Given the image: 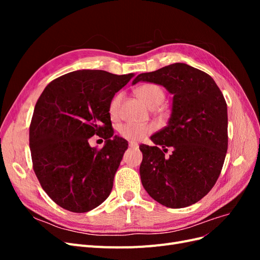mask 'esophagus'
<instances>
[{
    "instance_id": "esophagus-1",
    "label": "esophagus",
    "mask_w": 260,
    "mask_h": 260,
    "mask_svg": "<svg viewBox=\"0 0 260 260\" xmlns=\"http://www.w3.org/2000/svg\"><path fill=\"white\" fill-rule=\"evenodd\" d=\"M129 146L133 147V148H138L139 144L137 142H133V141H131V142H129Z\"/></svg>"
}]
</instances>
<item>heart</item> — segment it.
Returning <instances> with one entry per match:
<instances>
[{
    "label": "heart",
    "instance_id": "obj_1",
    "mask_svg": "<svg viewBox=\"0 0 260 260\" xmlns=\"http://www.w3.org/2000/svg\"><path fill=\"white\" fill-rule=\"evenodd\" d=\"M137 95L149 108L159 106L165 100L164 90L159 85L154 84V83H145L139 86L137 89ZM120 101H121V94H118V95H116L111 102V105H109V114H111L113 118H116L118 116ZM152 130L153 128L151 125L128 122L121 125L119 132L124 139H128L131 141H138V140L143 139L147 133H149Z\"/></svg>",
    "mask_w": 260,
    "mask_h": 260
}]
</instances>
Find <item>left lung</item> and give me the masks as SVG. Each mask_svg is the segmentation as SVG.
I'll return each instance as SVG.
<instances>
[{"label":"left lung","instance_id":"left-lung-1","mask_svg":"<svg viewBox=\"0 0 260 260\" xmlns=\"http://www.w3.org/2000/svg\"><path fill=\"white\" fill-rule=\"evenodd\" d=\"M164 86L174 95L167 125L140 145L142 185L169 208L198 203L215 185L228 149V108L212 78L183 62L138 75L132 81ZM168 147L173 153L164 156Z\"/></svg>","mask_w":260,"mask_h":260}]
</instances>
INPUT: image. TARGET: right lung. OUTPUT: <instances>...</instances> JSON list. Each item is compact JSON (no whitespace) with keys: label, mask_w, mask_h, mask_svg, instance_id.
<instances>
[{"label":"right lung","mask_w":260,"mask_h":260,"mask_svg":"<svg viewBox=\"0 0 260 260\" xmlns=\"http://www.w3.org/2000/svg\"><path fill=\"white\" fill-rule=\"evenodd\" d=\"M132 74L82 69L53 80L39 98L29 131L34 170L58 206L86 212L112 192L128 142L114 136L109 105ZM106 140L99 151L88 139Z\"/></svg>","instance_id":"right-lung-1"}]
</instances>
